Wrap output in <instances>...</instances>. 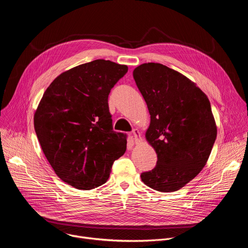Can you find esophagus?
Instances as JSON below:
<instances>
[{"label": "esophagus", "mask_w": 248, "mask_h": 248, "mask_svg": "<svg viewBox=\"0 0 248 248\" xmlns=\"http://www.w3.org/2000/svg\"><path fill=\"white\" fill-rule=\"evenodd\" d=\"M132 135H133V137L135 139V142L136 143H140L141 141H142V137H141V134H140V132L137 129H133Z\"/></svg>", "instance_id": "obj_1"}]
</instances>
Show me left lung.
<instances>
[{"instance_id":"8db88e82","label":"left lung","mask_w":248,"mask_h":248,"mask_svg":"<svg viewBox=\"0 0 248 248\" xmlns=\"http://www.w3.org/2000/svg\"><path fill=\"white\" fill-rule=\"evenodd\" d=\"M133 78L150 114L145 137L158 157L141 181L161 192L176 191L201 171L213 148L217 125L210 101L193 81L162 63L140 64Z\"/></svg>"}]
</instances>
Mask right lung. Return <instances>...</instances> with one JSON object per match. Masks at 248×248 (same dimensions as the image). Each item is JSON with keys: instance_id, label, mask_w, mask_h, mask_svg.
<instances>
[{"instance_id": "add662e5", "label": "right lung", "mask_w": 248, "mask_h": 248, "mask_svg": "<svg viewBox=\"0 0 248 248\" xmlns=\"http://www.w3.org/2000/svg\"><path fill=\"white\" fill-rule=\"evenodd\" d=\"M125 64L95 60L57 77L34 114V128L48 162L65 184L89 190L107 182L126 150L113 130L108 96L127 73Z\"/></svg>"}]
</instances>
